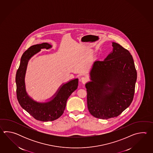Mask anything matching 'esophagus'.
<instances>
[{"label":"esophagus","mask_w":153,"mask_h":153,"mask_svg":"<svg viewBox=\"0 0 153 153\" xmlns=\"http://www.w3.org/2000/svg\"><path fill=\"white\" fill-rule=\"evenodd\" d=\"M81 80L82 83L84 84L88 81V79L86 77H82V78H81Z\"/></svg>","instance_id":"esophagus-1"}]
</instances>
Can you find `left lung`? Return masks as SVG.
Wrapping results in <instances>:
<instances>
[{"label": "left lung", "mask_w": 153, "mask_h": 153, "mask_svg": "<svg viewBox=\"0 0 153 153\" xmlns=\"http://www.w3.org/2000/svg\"><path fill=\"white\" fill-rule=\"evenodd\" d=\"M104 61H96L85 85L88 109L94 117H117L133 101L137 71L130 52L116 42Z\"/></svg>", "instance_id": "8db88e82"}]
</instances>
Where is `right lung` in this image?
Segmentation results:
<instances>
[{
	"label": "right lung",
	"mask_w": 153,
	"mask_h": 153,
	"mask_svg": "<svg viewBox=\"0 0 153 153\" xmlns=\"http://www.w3.org/2000/svg\"><path fill=\"white\" fill-rule=\"evenodd\" d=\"M51 47L52 45L47 42L30 46L22 56L16 75L17 98L20 105L36 120L42 121H53L60 117L65 111L68 98L78 88V79L76 78L62 85L54 94L55 97L45 103L34 101L27 94L25 77L28 62L41 49H48Z\"/></svg>",
	"instance_id": "1"
}]
</instances>
